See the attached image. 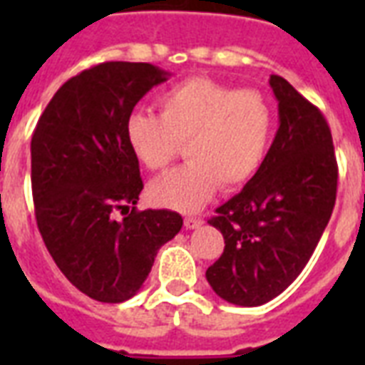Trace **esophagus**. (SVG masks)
<instances>
[{
  "label": "esophagus",
  "instance_id": "obj_1",
  "mask_svg": "<svg viewBox=\"0 0 365 365\" xmlns=\"http://www.w3.org/2000/svg\"><path fill=\"white\" fill-rule=\"evenodd\" d=\"M183 223H185V227L187 229H197V227H200L202 223H205V220L199 216H187L185 220H183Z\"/></svg>",
  "mask_w": 365,
  "mask_h": 365
}]
</instances>
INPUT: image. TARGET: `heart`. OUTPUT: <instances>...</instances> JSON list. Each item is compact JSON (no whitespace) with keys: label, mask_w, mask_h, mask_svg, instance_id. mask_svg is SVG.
Returning a JSON list of instances; mask_svg holds the SVG:
<instances>
[{"label":"heart","mask_w":365,"mask_h":365,"mask_svg":"<svg viewBox=\"0 0 365 365\" xmlns=\"http://www.w3.org/2000/svg\"><path fill=\"white\" fill-rule=\"evenodd\" d=\"M157 106L159 115L132 111L125 123L128 148L148 170L168 168L185 143L187 165L151 185L157 205L199 210L217 185L235 189L250 182L269 153L274 110L259 91L189 77L166 88Z\"/></svg>","instance_id":"obj_1"}]
</instances>
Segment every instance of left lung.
I'll list each match as a JSON object with an SVG mask.
<instances>
[{
  "label": "left lung",
  "instance_id": "1",
  "mask_svg": "<svg viewBox=\"0 0 365 365\" xmlns=\"http://www.w3.org/2000/svg\"><path fill=\"white\" fill-rule=\"evenodd\" d=\"M277 136L263 165L208 223L225 248L206 280L222 299L263 305L282 294L311 259L337 195V159L328 121L284 77L271 76Z\"/></svg>",
  "mask_w": 365,
  "mask_h": 365
}]
</instances>
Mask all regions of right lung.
Segmentation results:
<instances>
[{"label":"right lung","mask_w":365,"mask_h":365,"mask_svg":"<svg viewBox=\"0 0 365 365\" xmlns=\"http://www.w3.org/2000/svg\"><path fill=\"white\" fill-rule=\"evenodd\" d=\"M166 79L145 62L93 66L56 91L31 134L37 227L60 271L91 299L136 295L183 225L178 212L136 210L143 182L125 136L134 106Z\"/></svg>","instance_id":"obj_1"}]
</instances>
